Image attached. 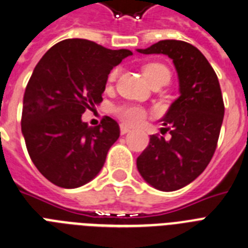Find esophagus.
Listing matches in <instances>:
<instances>
[{
	"mask_svg": "<svg viewBox=\"0 0 248 248\" xmlns=\"http://www.w3.org/2000/svg\"><path fill=\"white\" fill-rule=\"evenodd\" d=\"M129 132H130V129H129L128 126L120 125V134L124 135V134H126V133H129Z\"/></svg>",
	"mask_w": 248,
	"mask_h": 248,
	"instance_id": "1",
	"label": "esophagus"
}]
</instances>
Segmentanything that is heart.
<instances>
[{
  "instance_id": "obj_1",
  "label": "heart",
  "mask_w": 248,
  "mask_h": 248,
  "mask_svg": "<svg viewBox=\"0 0 248 248\" xmlns=\"http://www.w3.org/2000/svg\"><path fill=\"white\" fill-rule=\"evenodd\" d=\"M143 75L149 81L152 86L160 85L164 86L170 81V71L166 65L160 62H148L141 67ZM118 76V69L111 70L108 76V81L114 82ZM115 114L123 123L128 125H138L147 116V111L143 108L135 105H122L115 108Z\"/></svg>"
}]
</instances>
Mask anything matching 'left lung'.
Instances as JSON below:
<instances>
[{
	"mask_svg": "<svg viewBox=\"0 0 248 248\" xmlns=\"http://www.w3.org/2000/svg\"><path fill=\"white\" fill-rule=\"evenodd\" d=\"M137 51L167 55L178 75L179 96L160 119L170 139L150 135L149 145L137 158L148 185L173 192L193 182L212 159L225 115L218 78L204 55L188 42L162 40Z\"/></svg>",
	"mask_w": 248,
	"mask_h": 248,
	"instance_id": "1",
	"label": "left lung"
}]
</instances>
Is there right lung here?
<instances>
[{
    "instance_id": "right-lung-1",
    "label": "right lung",
    "mask_w": 248,
    "mask_h": 248,
    "mask_svg": "<svg viewBox=\"0 0 248 248\" xmlns=\"http://www.w3.org/2000/svg\"><path fill=\"white\" fill-rule=\"evenodd\" d=\"M133 52L85 39L52 46L33 69L23 95L21 130L30 158L46 179L78 188L99 174L119 124L105 116L89 126L81 115L103 100L108 75Z\"/></svg>"
}]
</instances>
